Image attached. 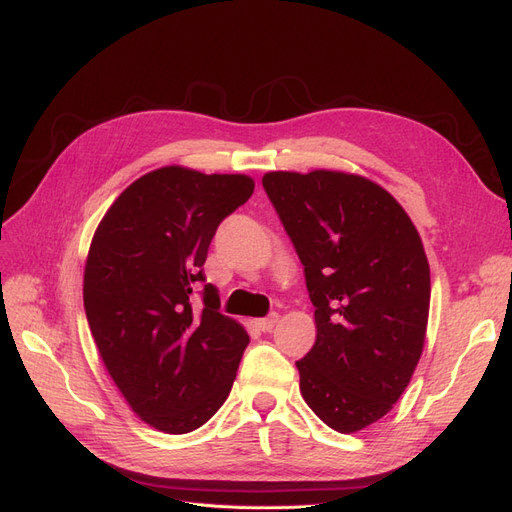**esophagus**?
Masks as SVG:
<instances>
[{
	"mask_svg": "<svg viewBox=\"0 0 512 512\" xmlns=\"http://www.w3.org/2000/svg\"><path fill=\"white\" fill-rule=\"evenodd\" d=\"M276 323H278V315H276V312H272V315L266 317V319H257V321H255V325L261 329V332H272Z\"/></svg>",
	"mask_w": 512,
	"mask_h": 512,
	"instance_id": "34e87169",
	"label": "esophagus"
}]
</instances>
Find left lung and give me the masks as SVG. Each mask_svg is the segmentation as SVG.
<instances>
[{
  "instance_id": "8db88e82",
  "label": "left lung",
  "mask_w": 512,
  "mask_h": 512,
  "mask_svg": "<svg viewBox=\"0 0 512 512\" xmlns=\"http://www.w3.org/2000/svg\"><path fill=\"white\" fill-rule=\"evenodd\" d=\"M261 183L315 306V346L295 361L302 398L332 430H364L400 400L423 353L432 283L421 236L366 176L268 172Z\"/></svg>"
}]
</instances>
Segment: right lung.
<instances>
[{
	"instance_id": "obj_1",
	"label": "right lung",
	"mask_w": 512,
	"mask_h": 512,
	"mask_svg": "<svg viewBox=\"0 0 512 512\" xmlns=\"http://www.w3.org/2000/svg\"><path fill=\"white\" fill-rule=\"evenodd\" d=\"M246 174L166 166L134 180L97 225L82 278L104 366L136 415L159 432L204 425L232 391L246 329L193 291L219 223L253 195Z\"/></svg>"
}]
</instances>
